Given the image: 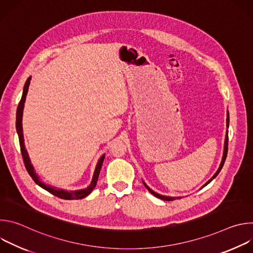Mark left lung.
<instances>
[{"mask_svg": "<svg viewBox=\"0 0 253 253\" xmlns=\"http://www.w3.org/2000/svg\"><path fill=\"white\" fill-rule=\"evenodd\" d=\"M226 126H227V128H228V126H229V113L227 112V118H226ZM227 150H228V131L226 132V136H225V141H224V151H223V156H222V160H221V163H220V166H219V168H218V170L216 171V173L212 176V178L211 179H209L208 181L205 183V185L204 186H206L208 183H210L212 180L218 175V173L220 172V170L222 169V167H223V164H224V161H225V159H226V156H227ZM143 184L145 185V187L148 189V191L152 194V195H154L155 197H157V198H160V199H162V200H165V201H172V200H175V199H178V198H180V197H171V196H164V195H161V194H159V193H156L155 191H153L149 186H147V184L143 181ZM203 186V187H204Z\"/></svg>", "mask_w": 253, "mask_h": 253, "instance_id": "1", "label": "left lung"}]
</instances>
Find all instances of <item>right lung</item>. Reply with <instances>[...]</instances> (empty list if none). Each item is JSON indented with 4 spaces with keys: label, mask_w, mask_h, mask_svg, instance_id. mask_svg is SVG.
Listing matches in <instances>:
<instances>
[{
    "label": "right lung",
    "mask_w": 253,
    "mask_h": 253,
    "mask_svg": "<svg viewBox=\"0 0 253 253\" xmlns=\"http://www.w3.org/2000/svg\"><path fill=\"white\" fill-rule=\"evenodd\" d=\"M30 81H31V77H29L25 83V86H24V90H23V95H22V98H21V101L18 105V108H17V115H16V128H17V133H18V136H19V142H20V147H21V153H22V156H23V160H24V163H25V167L28 171V173L30 174V176L33 178V180L35 181L36 184H38L40 187H42L43 189L47 190L48 192H50L51 194L59 197V198H62V199H66V200H72V199H82L86 196H88L92 190L95 188L96 184H97V181H98V177H99V173H100V170H101V167H102V164H103V161H104V158H105V155H103L97 165H96V168H95V171H94V175H93V178H92V181H91V184L85 188V189H80V190H75V191H67V190H64V189H59L57 187H54V186H51V185H48V184H45L42 180H40V177L38 176V174L36 173L32 163H31V160L29 158V154L25 148V143H24V135H23V126H22V118H23V110H24V103L26 101V96H27V93H28V89H29V85H30Z\"/></svg>",
    "instance_id": "add662e5"
}]
</instances>
